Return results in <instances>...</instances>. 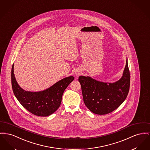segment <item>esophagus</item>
I'll return each mask as SVG.
<instances>
[{
    "mask_svg": "<svg viewBox=\"0 0 150 150\" xmlns=\"http://www.w3.org/2000/svg\"><path fill=\"white\" fill-rule=\"evenodd\" d=\"M76 74L77 75H79L80 74V72H77V73H76Z\"/></svg>",
    "mask_w": 150,
    "mask_h": 150,
    "instance_id": "obj_1",
    "label": "esophagus"
}]
</instances>
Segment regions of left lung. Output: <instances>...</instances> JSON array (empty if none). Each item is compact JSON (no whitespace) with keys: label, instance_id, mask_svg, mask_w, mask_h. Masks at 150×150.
Returning <instances> with one entry per match:
<instances>
[{"label":"left lung","instance_id":"8db88e82","mask_svg":"<svg viewBox=\"0 0 150 150\" xmlns=\"http://www.w3.org/2000/svg\"><path fill=\"white\" fill-rule=\"evenodd\" d=\"M78 80L84 103L89 110L96 115L110 113L122 104L129 91L130 76L127 59L122 78L115 83H104L84 76Z\"/></svg>","mask_w":150,"mask_h":150}]
</instances>
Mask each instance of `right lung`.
Segmentation results:
<instances>
[{"instance_id":"add662e5","label":"right lung","mask_w":150,"mask_h":150,"mask_svg":"<svg viewBox=\"0 0 150 150\" xmlns=\"http://www.w3.org/2000/svg\"><path fill=\"white\" fill-rule=\"evenodd\" d=\"M13 64L11 70V83L13 93L19 103L31 113L41 117L53 114L61 105L63 93L74 79L71 76L63 78L52 87L40 92L25 91L16 81Z\"/></svg>"}]
</instances>
